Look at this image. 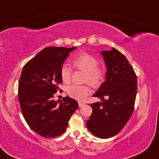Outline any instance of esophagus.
I'll list each match as a JSON object with an SVG mask.
<instances>
[{"label": "esophagus", "mask_w": 159, "mask_h": 159, "mask_svg": "<svg viewBox=\"0 0 159 159\" xmlns=\"http://www.w3.org/2000/svg\"><path fill=\"white\" fill-rule=\"evenodd\" d=\"M84 105H85L84 103H82V102H78V106H79V107H83Z\"/></svg>", "instance_id": "obj_1"}]
</instances>
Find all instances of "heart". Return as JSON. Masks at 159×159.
<instances>
[{
	"instance_id": "1",
	"label": "heart",
	"mask_w": 159,
	"mask_h": 159,
	"mask_svg": "<svg viewBox=\"0 0 159 159\" xmlns=\"http://www.w3.org/2000/svg\"><path fill=\"white\" fill-rule=\"evenodd\" d=\"M73 66L76 70L85 72L84 81L89 83L92 87H98L103 81L105 71L103 68L98 65V61L95 57L89 53H81L73 58ZM72 69L67 65L61 66L60 76L65 84H69L71 80ZM91 93V89L88 85H72L67 88V94L70 97L78 100H85Z\"/></svg>"
}]
</instances>
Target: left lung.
I'll list each match as a JSON object with an SVG mask.
<instances>
[{
	"instance_id": "left-lung-1",
	"label": "left lung",
	"mask_w": 159,
	"mask_h": 159,
	"mask_svg": "<svg viewBox=\"0 0 159 159\" xmlns=\"http://www.w3.org/2000/svg\"><path fill=\"white\" fill-rule=\"evenodd\" d=\"M102 55L107 68L106 81L93 95L102 102L90 104L92 114L86 124L94 136L108 139L120 133L133 114L137 77L125 56L116 48L104 51Z\"/></svg>"
}]
</instances>
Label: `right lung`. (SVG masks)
<instances>
[{
	"mask_svg": "<svg viewBox=\"0 0 159 159\" xmlns=\"http://www.w3.org/2000/svg\"><path fill=\"white\" fill-rule=\"evenodd\" d=\"M75 48H45L22 70L18 84L22 113L29 127L43 137L61 135L78 108V102L69 97L58 101L53 100L59 85L62 84L60 69L70 52Z\"/></svg>",
	"mask_w": 159,
	"mask_h": 159,
	"instance_id": "1",
	"label": "right lung"
}]
</instances>
